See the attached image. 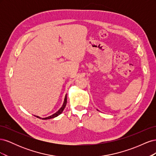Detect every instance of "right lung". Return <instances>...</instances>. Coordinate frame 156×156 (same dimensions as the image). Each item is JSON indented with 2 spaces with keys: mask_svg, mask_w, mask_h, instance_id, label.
<instances>
[{
  "mask_svg": "<svg viewBox=\"0 0 156 156\" xmlns=\"http://www.w3.org/2000/svg\"><path fill=\"white\" fill-rule=\"evenodd\" d=\"M66 103H67V94H66L65 96V98H64V103H63V105L61 107V108H60V109L57 111L55 113H54L53 115H52L48 117H46V118H44V119H42V120H48V119H54V118L58 116V115H60L61 113H62L64 109V108L66 107ZM37 118H39V119H40V117L39 116H37Z\"/></svg>",
  "mask_w": 156,
  "mask_h": 156,
  "instance_id": "1",
  "label": "right lung"
}]
</instances>
